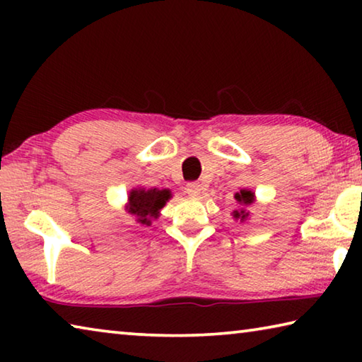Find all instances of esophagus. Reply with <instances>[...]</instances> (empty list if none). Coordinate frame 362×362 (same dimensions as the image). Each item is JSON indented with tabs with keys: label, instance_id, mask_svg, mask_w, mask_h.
<instances>
[{
	"label": "esophagus",
	"instance_id": "esophagus-1",
	"mask_svg": "<svg viewBox=\"0 0 362 362\" xmlns=\"http://www.w3.org/2000/svg\"><path fill=\"white\" fill-rule=\"evenodd\" d=\"M187 193H188V196H192V198H196V196H198L199 193H201V185L198 182H189V183H187Z\"/></svg>",
	"mask_w": 362,
	"mask_h": 362
}]
</instances>
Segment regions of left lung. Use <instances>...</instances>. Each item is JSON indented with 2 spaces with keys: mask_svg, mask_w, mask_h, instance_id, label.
<instances>
[{
  "mask_svg": "<svg viewBox=\"0 0 362 362\" xmlns=\"http://www.w3.org/2000/svg\"><path fill=\"white\" fill-rule=\"evenodd\" d=\"M235 199H236V203L243 206V207H241V209H238V211H233V217H235L236 220L240 218L241 222H244V220L249 217V212L244 209V207H247V206L254 203L255 194L250 192V189H240V192L235 193Z\"/></svg>",
  "mask_w": 362,
  "mask_h": 362,
  "instance_id": "8db88e82",
  "label": "left lung"
}]
</instances>
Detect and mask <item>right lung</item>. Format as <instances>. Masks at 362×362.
<instances>
[{"mask_svg": "<svg viewBox=\"0 0 362 362\" xmlns=\"http://www.w3.org/2000/svg\"><path fill=\"white\" fill-rule=\"evenodd\" d=\"M173 198L169 189L136 188L129 193L127 212L132 214L139 223L150 226L151 220L159 217V211Z\"/></svg>", "mask_w": 362, "mask_h": 362, "instance_id": "obj_1", "label": "right lung"}]
</instances>
